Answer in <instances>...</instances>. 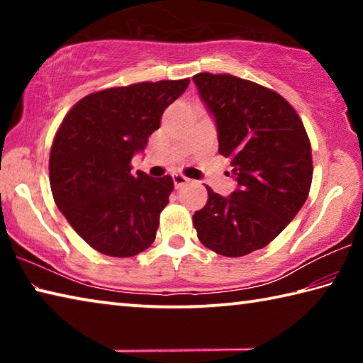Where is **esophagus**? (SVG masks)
Here are the masks:
<instances>
[{
  "label": "esophagus",
  "instance_id": "1",
  "mask_svg": "<svg viewBox=\"0 0 363 363\" xmlns=\"http://www.w3.org/2000/svg\"><path fill=\"white\" fill-rule=\"evenodd\" d=\"M189 181H190L189 177H186V176L181 174V173H174V174H173V182H174V187H176V189L186 186V184H187Z\"/></svg>",
  "mask_w": 363,
  "mask_h": 363
}]
</instances>
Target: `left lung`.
Listing matches in <instances>:
<instances>
[{
	"label": "left lung",
	"mask_w": 363,
	"mask_h": 363,
	"mask_svg": "<svg viewBox=\"0 0 363 363\" xmlns=\"http://www.w3.org/2000/svg\"><path fill=\"white\" fill-rule=\"evenodd\" d=\"M192 79L237 181L229 196L206 187V205L194 214L196 235L218 255L247 256L272 242L307 200L309 138L290 104L261 84L211 73Z\"/></svg>",
	"instance_id": "left-lung-1"
}]
</instances>
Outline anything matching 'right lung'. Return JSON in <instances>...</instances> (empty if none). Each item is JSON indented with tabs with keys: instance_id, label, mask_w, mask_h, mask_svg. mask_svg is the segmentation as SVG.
I'll return each mask as SVG.
<instances>
[{
	"instance_id": "right-lung-1",
	"label": "right lung",
	"mask_w": 363,
	"mask_h": 363,
	"mask_svg": "<svg viewBox=\"0 0 363 363\" xmlns=\"http://www.w3.org/2000/svg\"><path fill=\"white\" fill-rule=\"evenodd\" d=\"M189 79L110 88L72 107L54 138L49 181L54 201L83 240L102 255L130 257L155 240L171 176L131 174L169 104Z\"/></svg>"
}]
</instances>
